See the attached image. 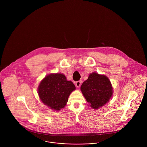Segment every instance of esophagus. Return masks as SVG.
<instances>
[{
	"instance_id": "obj_1",
	"label": "esophagus",
	"mask_w": 147,
	"mask_h": 147,
	"mask_svg": "<svg viewBox=\"0 0 147 147\" xmlns=\"http://www.w3.org/2000/svg\"><path fill=\"white\" fill-rule=\"evenodd\" d=\"M75 85H76V87L79 88V87L80 86V85H81V82H80V81L76 82L75 83Z\"/></svg>"
}]
</instances>
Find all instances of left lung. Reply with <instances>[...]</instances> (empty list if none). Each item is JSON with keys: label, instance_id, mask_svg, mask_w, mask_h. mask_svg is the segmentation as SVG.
Returning a JSON list of instances; mask_svg holds the SVG:
<instances>
[{"label": "left lung", "instance_id": "8db88e82", "mask_svg": "<svg viewBox=\"0 0 147 147\" xmlns=\"http://www.w3.org/2000/svg\"><path fill=\"white\" fill-rule=\"evenodd\" d=\"M81 91L91 107L97 109L109 102L113 93L107 76L93 72L81 86Z\"/></svg>", "mask_w": 147, "mask_h": 147}]
</instances>
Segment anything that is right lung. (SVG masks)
<instances>
[{
	"label": "right lung",
	"mask_w": 147,
	"mask_h": 147,
	"mask_svg": "<svg viewBox=\"0 0 147 147\" xmlns=\"http://www.w3.org/2000/svg\"><path fill=\"white\" fill-rule=\"evenodd\" d=\"M76 89L74 83L68 81L63 74L47 75L39 84L38 93L41 101L50 109L58 111L64 108L72 91Z\"/></svg>",
	"instance_id": "1"
}]
</instances>
